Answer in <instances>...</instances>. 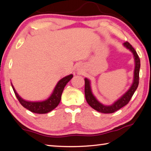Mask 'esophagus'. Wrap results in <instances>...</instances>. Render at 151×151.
<instances>
[{
  "mask_svg": "<svg viewBox=\"0 0 151 151\" xmlns=\"http://www.w3.org/2000/svg\"><path fill=\"white\" fill-rule=\"evenodd\" d=\"M81 66H78V70H81Z\"/></svg>",
  "mask_w": 151,
  "mask_h": 151,
  "instance_id": "34e87169",
  "label": "esophagus"
}]
</instances>
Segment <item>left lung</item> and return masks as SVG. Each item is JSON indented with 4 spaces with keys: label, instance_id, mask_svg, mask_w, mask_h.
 <instances>
[{
    "label": "left lung",
    "instance_id": "1",
    "mask_svg": "<svg viewBox=\"0 0 151 151\" xmlns=\"http://www.w3.org/2000/svg\"><path fill=\"white\" fill-rule=\"evenodd\" d=\"M123 45L127 49L131 51L132 54H133L135 66L134 70L133 82H132V85L129 88V90L121 97H120L118 100L116 101L111 105H104V104H102L97 100L96 97L93 94L91 86V81L87 78H85V93L86 101L92 108L96 110L98 112H102V113H112V112H116L120 109H121L122 107L126 105V104L129 103V102L131 99L132 95L134 94V92L136 91L138 86H139V70L140 67V58L137 55L136 50H134V48L132 47V45L129 42H125L124 43H123Z\"/></svg>",
    "mask_w": 151,
    "mask_h": 151
}]
</instances>
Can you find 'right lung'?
<instances>
[{"mask_svg": "<svg viewBox=\"0 0 151 151\" xmlns=\"http://www.w3.org/2000/svg\"><path fill=\"white\" fill-rule=\"evenodd\" d=\"M73 75L71 74V75L66 76L65 77L60 79L58 82L57 85H56L51 95L48 97L47 100L43 101L32 102L25 101L18 94L12 84L11 85L14 92L15 95H16L17 99L20 102V103L22 104V106L29 110L30 111L35 112V113L45 114L52 111L53 109H55L58 105L61 100V95H62L64 88H65L66 84L70 81V79L73 78Z\"/></svg>", "mask_w": 151, "mask_h": 151, "instance_id": "right-lung-1", "label": "right lung"}]
</instances>
